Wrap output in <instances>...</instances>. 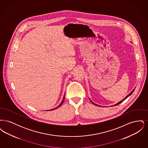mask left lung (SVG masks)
<instances>
[{
    "mask_svg": "<svg viewBox=\"0 0 148 148\" xmlns=\"http://www.w3.org/2000/svg\"><path fill=\"white\" fill-rule=\"evenodd\" d=\"M134 90H133V91H132V92H130V93H129V94H128V95H127V97H125V98L124 99H123V100H121V101H120V102H119V103H117V104H115V105H114V106H118V105H119V104H120V103H121V102H123V101H124V100H125V99H127V97H129V96H130V95H131V94H132V93H133V92H134ZM90 101H91V102H92V104H94V105H95V106H98V105H97V104H95V103H93V102H92V100H90Z\"/></svg>",
    "mask_w": 148,
    "mask_h": 148,
    "instance_id": "left-lung-1",
    "label": "left lung"
}]
</instances>
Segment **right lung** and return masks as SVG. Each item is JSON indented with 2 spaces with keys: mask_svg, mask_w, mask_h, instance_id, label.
Segmentation results:
<instances>
[{
  "mask_svg": "<svg viewBox=\"0 0 148 148\" xmlns=\"http://www.w3.org/2000/svg\"><path fill=\"white\" fill-rule=\"evenodd\" d=\"M64 96H65V95H64ZM64 96L63 100V101H62V103H61V104H60V105H59V106H58V107H57V108H55V109H51V110H49V111H50V110H54V109H57V108H59V107H60V106H62V104H63V103L64 101V99H65V97H64Z\"/></svg>",
  "mask_w": 148,
  "mask_h": 148,
  "instance_id": "obj_1",
  "label": "right lung"
}]
</instances>
